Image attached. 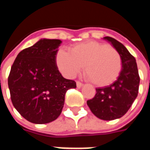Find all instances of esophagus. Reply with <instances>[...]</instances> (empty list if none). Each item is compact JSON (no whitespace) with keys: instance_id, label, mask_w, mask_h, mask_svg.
Segmentation results:
<instances>
[{"instance_id":"34e87169","label":"esophagus","mask_w":150,"mask_h":150,"mask_svg":"<svg viewBox=\"0 0 150 150\" xmlns=\"http://www.w3.org/2000/svg\"><path fill=\"white\" fill-rule=\"evenodd\" d=\"M76 86H77V88H80L83 86V83H82L81 82L79 81H76Z\"/></svg>"}]
</instances>
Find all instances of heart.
Segmentation results:
<instances>
[{
    "label": "heart",
    "mask_w": 150,
    "mask_h": 150,
    "mask_svg": "<svg viewBox=\"0 0 150 150\" xmlns=\"http://www.w3.org/2000/svg\"><path fill=\"white\" fill-rule=\"evenodd\" d=\"M55 61L59 71L68 78L75 76L84 66L86 77L98 87L112 84L122 70L119 52L108 44L95 41L76 44L70 52L59 50Z\"/></svg>",
    "instance_id": "1"
}]
</instances>
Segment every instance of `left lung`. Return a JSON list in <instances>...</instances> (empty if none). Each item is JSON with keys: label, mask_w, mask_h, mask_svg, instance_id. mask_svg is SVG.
I'll return each instance as SVG.
<instances>
[{"label": "left lung", "mask_w": 150, "mask_h": 150, "mask_svg": "<svg viewBox=\"0 0 150 150\" xmlns=\"http://www.w3.org/2000/svg\"><path fill=\"white\" fill-rule=\"evenodd\" d=\"M104 39L112 43L122 59V70L116 81L109 86L96 88L94 98L87 101L95 116L104 120L122 117L137 96L140 83L136 59L122 43L111 37Z\"/></svg>", "instance_id": "left-lung-1"}]
</instances>
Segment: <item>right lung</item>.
<instances>
[{"label": "right lung", "mask_w": 150, "mask_h": 150, "mask_svg": "<svg viewBox=\"0 0 150 150\" xmlns=\"http://www.w3.org/2000/svg\"><path fill=\"white\" fill-rule=\"evenodd\" d=\"M62 41L40 39L22 50L8 78L12 103L18 112L34 124H47L61 114L65 94L76 83L63 78L55 57Z\"/></svg>", "instance_id": "right-lung-1"}]
</instances>
